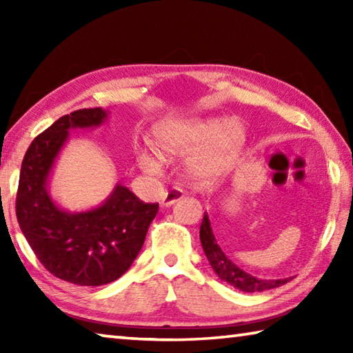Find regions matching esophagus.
Returning a JSON list of instances; mask_svg holds the SVG:
<instances>
[{"instance_id":"1","label":"esophagus","mask_w":353,"mask_h":353,"mask_svg":"<svg viewBox=\"0 0 353 353\" xmlns=\"http://www.w3.org/2000/svg\"><path fill=\"white\" fill-rule=\"evenodd\" d=\"M182 198H183V191L179 188H172L170 191H166V193L162 196V199H160V205L170 207L174 204V202L181 201Z\"/></svg>"}]
</instances>
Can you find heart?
I'll list each match as a JSON object with an SVG mask.
<instances>
[{
	"mask_svg": "<svg viewBox=\"0 0 353 353\" xmlns=\"http://www.w3.org/2000/svg\"><path fill=\"white\" fill-rule=\"evenodd\" d=\"M248 132L238 118H187L159 128L154 151L162 160L190 157L187 174L194 185L207 187L225 174L246 145ZM145 174L159 176V163L148 154L139 155Z\"/></svg>",
	"mask_w": 353,
	"mask_h": 353,
	"instance_id": "b5f03b06",
	"label": "heart"
}]
</instances>
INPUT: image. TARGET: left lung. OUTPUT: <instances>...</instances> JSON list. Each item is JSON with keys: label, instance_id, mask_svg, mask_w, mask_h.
Instances as JSON below:
<instances>
[{"label": "left lung", "instance_id": "obj_1", "mask_svg": "<svg viewBox=\"0 0 353 353\" xmlns=\"http://www.w3.org/2000/svg\"><path fill=\"white\" fill-rule=\"evenodd\" d=\"M199 236H201L202 249H204L207 260L213 268V271L216 272V276L223 280V282L232 285L236 290L244 291V292H259V291L277 288V286L285 285L286 282H290L291 280L290 277L271 279V280L256 279L254 276H250V274L244 272L241 268H238L235 263L224 254V250L221 249V246L218 244L207 213H204V219H202Z\"/></svg>", "mask_w": 353, "mask_h": 353}]
</instances>
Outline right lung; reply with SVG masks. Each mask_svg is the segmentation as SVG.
<instances>
[{"instance_id":"1","label":"right lung","mask_w":353,"mask_h":353,"mask_svg":"<svg viewBox=\"0 0 353 353\" xmlns=\"http://www.w3.org/2000/svg\"><path fill=\"white\" fill-rule=\"evenodd\" d=\"M109 110L81 109L34 139L21 163L17 219L52 276L81 286L110 283L126 272L145 243L159 204H145L121 183L90 210H65L51 198L50 177L70 130L99 128Z\"/></svg>"}]
</instances>
